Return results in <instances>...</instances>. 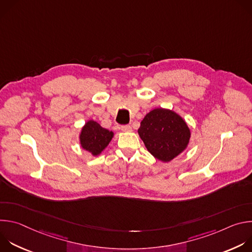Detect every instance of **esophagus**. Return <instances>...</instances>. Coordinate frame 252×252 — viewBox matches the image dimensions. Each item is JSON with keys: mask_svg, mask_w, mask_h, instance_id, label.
<instances>
[{"mask_svg": "<svg viewBox=\"0 0 252 252\" xmlns=\"http://www.w3.org/2000/svg\"><path fill=\"white\" fill-rule=\"evenodd\" d=\"M121 129H122L123 131H130V130H131V126H128V125L122 126H121Z\"/></svg>", "mask_w": 252, "mask_h": 252, "instance_id": "esophagus-1", "label": "esophagus"}]
</instances>
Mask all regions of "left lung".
I'll use <instances>...</instances> for the list:
<instances>
[{
	"label": "left lung",
	"instance_id": "obj_1",
	"mask_svg": "<svg viewBox=\"0 0 252 252\" xmlns=\"http://www.w3.org/2000/svg\"><path fill=\"white\" fill-rule=\"evenodd\" d=\"M148 151L168 162L189 146L190 130L185 120L167 109H155L143 118L137 130Z\"/></svg>",
	"mask_w": 252,
	"mask_h": 252
}]
</instances>
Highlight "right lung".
<instances>
[{"mask_svg": "<svg viewBox=\"0 0 252 252\" xmlns=\"http://www.w3.org/2000/svg\"><path fill=\"white\" fill-rule=\"evenodd\" d=\"M114 132L103 128L94 121H88L80 133L81 147L96 157L109 146Z\"/></svg>", "mask_w": 252, "mask_h": 252, "instance_id": "add662e5", "label": "right lung"}]
</instances>
